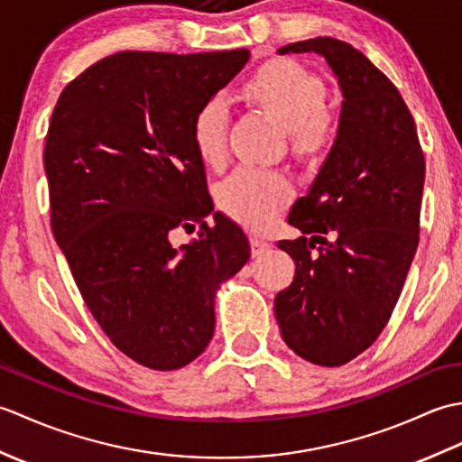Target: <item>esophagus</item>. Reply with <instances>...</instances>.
I'll use <instances>...</instances> for the list:
<instances>
[{"instance_id": "1", "label": "esophagus", "mask_w": 462, "mask_h": 462, "mask_svg": "<svg viewBox=\"0 0 462 462\" xmlns=\"http://www.w3.org/2000/svg\"><path fill=\"white\" fill-rule=\"evenodd\" d=\"M250 244H252V254H254V256H262L263 252L270 250V242L260 238V236H252Z\"/></svg>"}]
</instances>
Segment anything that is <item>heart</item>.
<instances>
[{
	"mask_svg": "<svg viewBox=\"0 0 462 462\" xmlns=\"http://www.w3.org/2000/svg\"><path fill=\"white\" fill-rule=\"evenodd\" d=\"M254 103L286 125L293 151L318 154L336 139V123L326 109L328 89L321 77L291 59H272L244 83ZM230 106L222 97H210L196 109L190 136L200 159L218 166L228 154ZM291 199V182L283 172L238 166L218 189L224 212L248 228H266Z\"/></svg>",
	"mask_w": 462,
	"mask_h": 462,
	"instance_id": "b5f03b06",
	"label": "heart"
}]
</instances>
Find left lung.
Here are the masks:
<instances>
[{
    "label": "left lung",
    "instance_id": "8db88e82",
    "mask_svg": "<svg viewBox=\"0 0 462 462\" xmlns=\"http://www.w3.org/2000/svg\"><path fill=\"white\" fill-rule=\"evenodd\" d=\"M290 51L326 57L343 103L337 139L288 216L301 236L278 242L296 276L273 311L290 349L337 367L379 337L397 306L419 246L425 154L397 87L356 47L313 37L280 49Z\"/></svg>",
    "mask_w": 462,
    "mask_h": 462
}]
</instances>
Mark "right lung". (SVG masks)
<instances>
[{
	"instance_id": "add662e5",
	"label": "right lung",
	"mask_w": 462,
	"mask_h": 462,
	"mask_svg": "<svg viewBox=\"0 0 462 462\" xmlns=\"http://www.w3.org/2000/svg\"><path fill=\"white\" fill-rule=\"evenodd\" d=\"M250 57L121 51L69 83L43 164L51 230L87 308L126 357L180 369L208 346L214 293L250 258L238 224L214 212L190 123ZM201 224L176 251L170 232Z\"/></svg>"
}]
</instances>
